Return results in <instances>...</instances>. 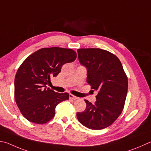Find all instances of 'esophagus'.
<instances>
[{"instance_id":"esophagus-1","label":"esophagus","mask_w":151,"mask_h":151,"mask_svg":"<svg viewBox=\"0 0 151 151\" xmlns=\"http://www.w3.org/2000/svg\"><path fill=\"white\" fill-rule=\"evenodd\" d=\"M69 98H70V99H73L74 100H78V97L75 96H73L72 94H69Z\"/></svg>"}]
</instances>
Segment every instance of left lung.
Here are the masks:
<instances>
[{
    "instance_id": "1",
    "label": "left lung",
    "mask_w": 151,
    "mask_h": 151,
    "mask_svg": "<svg viewBox=\"0 0 151 151\" xmlns=\"http://www.w3.org/2000/svg\"><path fill=\"white\" fill-rule=\"evenodd\" d=\"M78 58L87 70V83L98 91L94 104L86 100V108L76 116L81 124L94 130L111 125L124 107L128 89L127 77L119 59L100 49H78Z\"/></svg>"
}]
</instances>
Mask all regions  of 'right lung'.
Wrapping results in <instances>:
<instances>
[{"label":"right lung","mask_w":151,"mask_h":151,"mask_svg":"<svg viewBox=\"0 0 151 151\" xmlns=\"http://www.w3.org/2000/svg\"><path fill=\"white\" fill-rule=\"evenodd\" d=\"M75 51L60 47L43 48L29 55L20 65L14 79V97L22 114L28 121L45 123L55 114V108L69 98L68 93L47 88L63 65L73 62Z\"/></svg>","instance_id":"1"}]
</instances>
